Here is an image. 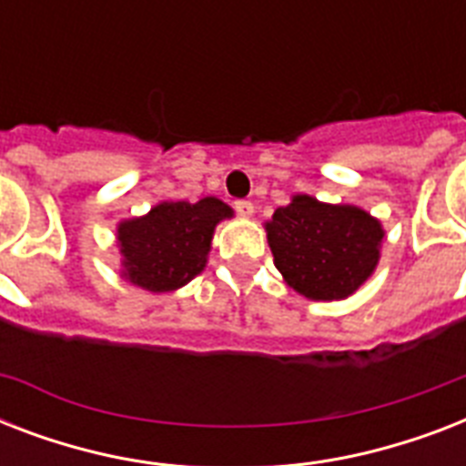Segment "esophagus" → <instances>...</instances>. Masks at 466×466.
I'll use <instances>...</instances> for the list:
<instances>
[{
  "mask_svg": "<svg viewBox=\"0 0 466 466\" xmlns=\"http://www.w3.org/2000/svg\"><path fill=\"white\" fill-rule=\"evenodd\" d=\"M234 208H237V212L244 215V218H251V215H254V203H251V200H237Z\"/></svg>",
  "mask_w": 466,
  "mask_h": 466,
  "instance_id": "esophagus-1",
  "label": "esophagus"
}]
</instances>
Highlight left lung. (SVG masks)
<instances>
[{"label":"left lung","instance_id":"8db88e82","mask_svg":"<svg viewBox=\"0 0 466 466\" xmlns=\"http://www.w3.org/2000/svg\"><path fill=\"white\" fill-rule=\"evenodd\" d=\"M273 263L307 299L350 298L380 263L384 227L358 205L298 193L266 222Z\"/></svg>","mask_w":466,"mask_h":466}]
</instances>
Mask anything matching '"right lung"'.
Segmentation results:
<instances>
[{
    "mask_svg": "<svg viewBox=\"0 0 466 466\" xmlns=\"http://www.w3.org/2000/svg\"><path fill=\"white\" fill-rule=\"evenodd\" d=\"M232 218L229 205L208 196L198 203L161 200L142 218L120 219V278L149 292L178 290L203 273L215 227Z\"/></svg>",
    "mask_w": 466,
    "mask_h": 466,
    "instance_id": "add662e5",
    "label": "right lung"
}]
</instances>
